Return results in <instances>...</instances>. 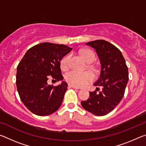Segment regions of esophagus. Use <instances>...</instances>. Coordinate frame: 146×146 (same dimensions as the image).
<instances>
[{
  "instance_id": "obj_1",
  "label": "esophagus",
  "mask_w": 146,
  "mask_h": 146,
  "mask_svg": "<svg viewBox=\"0 0 146 146\" xmlns=\"http://www.w3.org/2000/svg\"><path fill=\"white\" fill-rule=\"evenodd\" d=\"M69 88H74V89H78V90L80 89L79 88H78V87H77V86H75L71 85V84H69Z\"/></svg>"
}]
</instances>
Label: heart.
<instances>
[{
	"label": "heart",
	"instance_id": "obj_1",
	"mask_svg": "<svg viewBox=\"0 0 146 146\" xmlns=\"http://www.w3.org/2000/svg\"><path fill=\"white\" fill-rule=\"evenodd\" d=\"M80 54L88 63H92L96 59V56L94 52L91 50H82L80 52ZM69 59H70V55H67L62 59L60 66L62 69H68ZM65 78L69 84L77 87H81L91 82L94 80V77L93 74L90 71L80 72L77 71H71L66 74Z\"/></svg>",
	"mask_w": 146,
	"mask_h": 146
}]
</instances>
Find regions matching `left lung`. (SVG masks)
<instances>
[{
    "label": "left lung",
    "instance_id": "left-lung-1",
    "mask_svg": "<svg viewBox=\"0 0 146 146\" xmlns=\"http://www.w3.org/2000/svg\"><path fill=\"white\" fill-rule=\"evenodd\" d=\"M96 50L101 64V71L95 86L102 90L90 92L82 107L94 115H105L115 108L123 98L129 80L128 68L121 52L115 46L103 40L86 43Z\"/></svg>",
    "mask_w": 146,
    "mask_h": 146
}]
</instances>
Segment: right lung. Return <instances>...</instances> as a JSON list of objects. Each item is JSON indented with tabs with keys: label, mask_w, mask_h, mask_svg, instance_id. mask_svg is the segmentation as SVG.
Returning <instances> with one entry per match:
<instances>
[{
	"label": "right lung",
	"mask_w": 146,
	"mask_h": 146,
	"mask_svg": "<svg viewBox=\"0 0 146 146\" xmlns=\"http://www.w3.org/2000/svg\"><path fill=\"white\" fill-rule=\"evenodd\" d=\"M71 50L67 45L41 43L29 48L19 62L16 74L17 92L23 103L34 114L50 115L60 106L68 90L60 61ZM49 77L62 80L61 84L48 85Z\"/></svg>",
	"instance_id": "add662e5"
}]
</instances>
